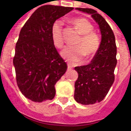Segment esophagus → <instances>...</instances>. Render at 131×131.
I'll return each instance as SVG.
<instances>
[{
  "instance_id": "34e87169",
  "label": "esophagus",
  "mask_w": 131,
  "mask_h": 131,
  "mask_svg": "<svg viewBox=\"0 0 131 131\" xmlns=\"http://www.w3.org/2000/svg\"><path fill=\"white\" fill-rule=\"evenodd\" d=\"M71 69V68L69 66V64H68V71H70Z\"/></svg>"
}]
</instances>
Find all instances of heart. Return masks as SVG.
<instances>
[{"label": "heart", "instance_id": "b5f03b06", "mask_svg": "<svg viewBox=\"0 0 131 131\" xmlns=\"http://www.w3.org/2000/svg\"><path fill=\"white\" fill-rule=\"evenodd\" d=\"M71 24L81 34V37L76 43L77 46H68L61 52L64 59L71 63H77L86 56L92 59L99 51L101 39L99 35L93 31L94 27L87 19L75 18L71 20ZM51 37L55 47L62 48L64 45L63 35V24L60 21H55L51 27Z\"/></svg>", "mask_w": 131, "mask_h": 131}]
</instances>
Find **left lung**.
Returning a JSON list of instances; mask_svg holds the SVG:
<instances>
[{"mask_svg":"<svg viewBox=\"0 0 131 131\" xmlns=\"http://www.w3.org/2000/svg\"><path fill=\"white\" fill-rule=\"evenodd\" d=\"M76 9L91 14L98 24L102 35L100 50L91 63L75 67L79 76L75 82L74 99L80 104H93L104 100L115 81L114 71L117 65L115 37L108 23L96 10L82 8Z\"/></svg>","mask_w":131,"mask_h":131,"instance_id":"8db88e82","label":"left lung"}]
</instances>
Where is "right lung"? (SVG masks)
Returning <instances> with one entry per match:
<instances>
[{"label": "right lung", "mask_w": 131, "mask_h": 131, "mask_svg": "<svg viewBox=\"0 0 131 131\" xmlns=\"http://www.w3.org/2000/svg\"><path fill=\"white\" fill-rule=\"evenodd\" d=\"M73 9L41 6L20 31L13 60L16 79L23 95L33 102L52 100L55 95V84L67 70V64L52 42L51 27Z\"/></svg>", "instance_id": "right-lung-1"}]
</instances>
